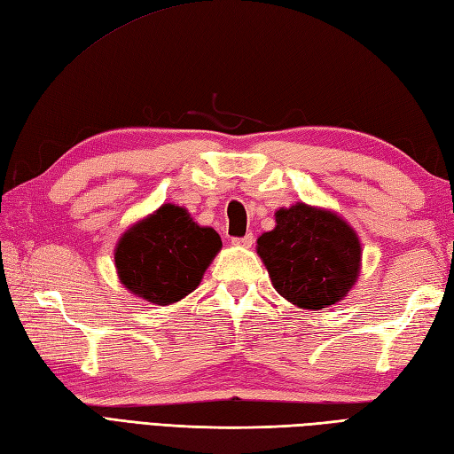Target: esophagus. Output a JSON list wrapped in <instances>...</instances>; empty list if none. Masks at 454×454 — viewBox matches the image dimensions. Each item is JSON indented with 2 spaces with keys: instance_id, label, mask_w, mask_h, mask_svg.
<instances>
[{
  "instance_id": "1",
  "label": "esophagus",
  "mask_w": 454,
  "mask_h": 454,
  "mask_svg": "<svg viewBox=\"0 0 454 454\" xmlns=\"http://www.w3.org/2000/svg\"><path fill=\"white\" fill-rule=\"evenodd\" d=\"M231 244L239 246V247H251L253 246V234H247L244 238H234V239H231Z\"/></svg>"
}]
</instances>
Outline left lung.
<instances>
[{
    "label": "left lung",
    "mask_w": 454,
    "mask_h": 454,
    "mask_svg": "<svg viewBox=\"0 0 454 454\" xmlns=\"http://www.w3.org/2000/svg\"><path fill=\"white\" fill-rule=\"evenodd\" d=\"M277 226L257 238L272 286L300 309L342 301L362 270L357 231L331 208L296 203L275 213Z\"/></svg>",
    "instance_id": "obj_1"
}]
</instances>
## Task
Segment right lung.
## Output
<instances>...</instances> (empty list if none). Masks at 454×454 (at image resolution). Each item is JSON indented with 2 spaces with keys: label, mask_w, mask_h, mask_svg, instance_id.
Wrapping results in <instances>:
<instances>
[{
  "label": "right lung",
  "mask_w": 454,
  "mask_h": 454,
  "mask_svg": "<svg viewBox=\"0 0 454 454\" xmlns=\"http://www.w3.org/2000/svg\"><path fill=\"white\" fill-rule=\"evenodd\" d=\"M220 247L215 228L199 226L187 208L164 203L120 236L115 272L133 296L172 305L201 284Z\"/></svg>",
  "instance_id": "right-lung-1"
}]
</instances>
